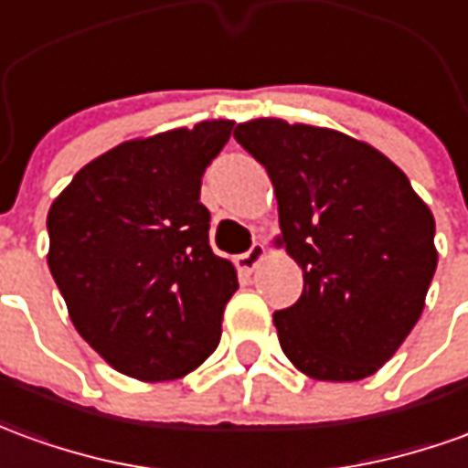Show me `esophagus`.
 <instances>
[{
  "instance_id": "34e87169",
  "label": "esophagus",
  "mask_w": 468,
  "mask_h": 468,
  "mask_svg": "<svg viewBox=\"0 0 468 468\" xmlns=\"http://www.w3.org/2000/svg\"><path fill=\"white\" fill-rule=\"evenodd\" d=\"M263 256H266V245L263 243H253L245 253H240V256H235V266H238V271H245V273H250L253 268L263 261Z\"/></svg>"
}]
</instances>
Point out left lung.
<instances>
[{
    "mask_svg": "<svg viewBox=\"0 0 468 468\" xmlns=\"http://www.w3.org/2000/svg\"><path fill=\"white\" fill-rule=\"evenodd\" d=\"M235 142L266 166L279 243L302 266L299 302L273 314L283 355L314 380L378 372L426 303L436 223L403 172L347 133L256 119Z\"/></svg>",
    "mask_w": 468,
    "mask_h": 468,
    "instance_id": "8db88e82",
    "label": "left lung"
}]
</instances>
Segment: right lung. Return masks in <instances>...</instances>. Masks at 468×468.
Masks as SVG:
<instances>
[{
	"label": "right lung",
	"instance_id": "1",
	"mask_svg": "<svg viewBox=\"0 0 468 468\" xmlns=\"http://www.w3.org/2000/svg\"><path fill=\"white\" fill-rule=\"evenodd\" d=\"M230 132L202 121L119 144L48 212V266L75 329L129 378L177 380L220 342L238 276L212 253L200 185Z\"/></svg>",
	"mask_w": 468,
	"mask_h": 468
}]
</instances>
